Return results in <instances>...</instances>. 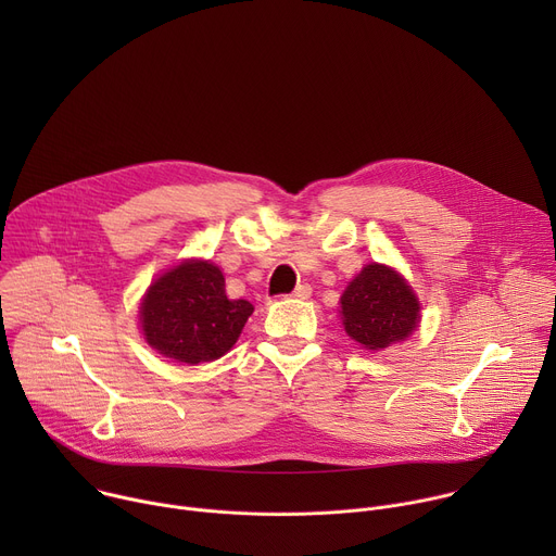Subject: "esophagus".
<instances>
[{
    "label": "esophagus",
    "mask_w": 556,
    "mask_h": 556,
    "mask_svg": "<svg viewBox=\"0 0 556 556\" xmlns=\"http://www.w3.org/2000/svg\"><path fill=\"white\" fill-rule=\"evenodd\" d=\"M309 294H312V288H309L307 283H299V286L294 288V292H292L294 299H309Z\"/></svg>",
    "instance_id": "esophagus-1"
}]
</instances>
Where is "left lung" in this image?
Listing matches in <instances>:
<instances>
[{"label":"left lung","instance_id":"8db88e82","mask_svg":"<svg viewBox=\"0 0 556 556\" xmlns=\"http://www.w3.org/2000/svg\"><path fill=\"white\" fill-rule=\"evenodd\" d=\"M420 303L407 281L387 266L369 264L341 296L345 332L367 350L403 341L418 326Z\"/></svg>","mask_w":556,"mask_h":556}]
</instances>
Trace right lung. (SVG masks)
Wrapping results in <instances>:
<instances>
[{
	"instance_id": "add662e5",
	"label": "right lung",
	"mask_w": 556,
	"mask_h": 556,
	"mask_svg": "<svg viewBox=\"0 0 556 556\" xmlns=\"http://www.w3.org/2000/svg\"><path fill=\"white\" fill-rule=\"evenodd\" d=\"M253 314L244 299H228L224 277L211 262H185L155 279L140 305L147 343L178 363L224 356Z\"/></svg>"
}]
</instances>
